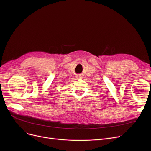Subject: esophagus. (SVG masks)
<instances>
[{"label":"esophagus","instance_id":"34e87169","mask_svg":"<svg viewBox=\"0 0 151 151\" xmlns=\"http://www.w3.org/2000/svg\"><path fill=\"white\" fill-rule=\"evenodd\" d=\"M78 77H79V76H78Z\"/></svg>","mask_w":151,"mask_h":151}]
</instances>
